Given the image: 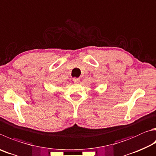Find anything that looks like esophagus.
Listing matches in <instances>:
<instances>
[{
	"label": "esophagus",
	"mask_w": 156,
	"mask_h": 156,
	"mask_svg": "<svg viewBox=\"0 0 156 156\" xmlns=\"http://www.w3.org/2000/svg\"><path fill=\"white\" fill-rule=\"evenodd\" d=\"M73 81L75 83H78L80 82V78H73Z\"/></svg>",
	"instance_id": "obj_1"
}]
</instances>
